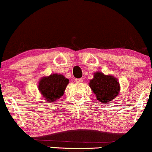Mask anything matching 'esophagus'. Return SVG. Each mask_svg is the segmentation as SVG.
<instances>
[{"label": "esophagus", "mask_w": 152, "mask_h": 152, "mask_svg": "<svg viewBox=\"0 0 152 152\" xmlns=\"http://www.w3.org/2000/svg\"><path fill=\"white\" fill-rule=\"evenodd\" d=\"M75 81H76V83H81V82L83 81V78H76V79H75Z\"/></svg>", "instance_id": "esophagus-1"}]
</instances>
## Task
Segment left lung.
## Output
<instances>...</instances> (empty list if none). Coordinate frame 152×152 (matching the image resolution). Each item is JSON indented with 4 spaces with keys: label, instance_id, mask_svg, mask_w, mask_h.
<instances>
[{
    "label": "left lung",
    "instance_id": "8db88e82",
    "mask_svg": "<svg viewBox=\"0 0 152 152\" xmlns=\"http://www.w3.org/2000/svg\"><path fill=\"white\" fill-rule=\"evenodd\" d=\"M89 86L96 96L97 100L102 103L111 102L116 98L120 90L119 83L116 78L112 76H106L101 72L94 74Z\"/></svg>",
    "mask_w": 152,
    "mask_h": 152
}]
</instances>
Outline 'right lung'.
Instances as JSON below:
<instances>
[{
  "label": "right lung",
  "mask_w": 152,
  "mask_h": 152,
  "mask_svg": "<svg viewBox=\"0 0 152 152\" xmlns=\"http://www.w3.org/2000/svg\"><path fill=\"white\" fill-rule=\"evenodd\" d=\"M69 82L63 75L53 74L41 79L38 89L47 102H53L64 95Z\"/></svg>",
  "instance_id": "add662e5"
}]
</instances>
